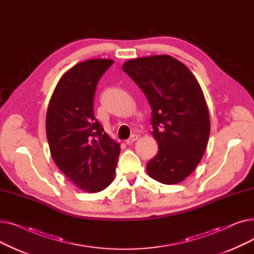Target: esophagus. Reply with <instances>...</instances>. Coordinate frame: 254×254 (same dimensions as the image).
Here are the masks:
<instances>
[{"label": "esophagus", "mask_w": 254, "mask_h": 254, "mask_svg": "<svg viewBox=\"0 0 254 254\" xmlns=\"http://www.w3.org/2000/svg\"><path fill=\"white\" fill-rule=\"evenodd\" d=\"M138 139H139V136H138V135H131V136L126 141V143H127V145H130V144L134 143L135 141H137Z\"/></svg>", "instance_id": "1"}]
</instances>
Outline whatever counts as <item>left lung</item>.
Here are the masks:
<instances>
[{"instance_id":"8db88e82","label":"left lung","mask_w":254,"mask_h":254,"mask_svg":"<svg viewBox=\"0 0 254 254\" xmlns=\"http://www.w3.org/2000/svg\"><path fill=\"white\" fill-rule=\"evenodd\" d=\"M123 70L143 90L152 110L158 152L147 164L148 175L164 184L183 181L201 162L210 135L208 107L196 78L167 55L127 61Z\"/></svg>"}]
</instances>
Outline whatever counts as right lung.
<instances>
[{"mask_svg":"<svg viewBox=\"0 0 254 254\" xmlns=\"http://www.w3.org/2000/svg\"><path fill=\"white\" fill-rule=\"evenodd\" d=\"M113 64L93 59L75 64L60 79L46 113V136L59 169L80 190L99 192L115 177L120 145L93 113L98 81Z\"/></svg>","mask_w":254,"mask_h":254,"instance_id":"add662e5","label":"right lung"}]
</instances>
